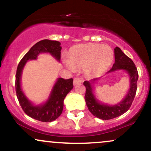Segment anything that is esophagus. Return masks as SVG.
I'll return each mask as SVG.
<instances>
[{
	"label": "esophagus",
	"instance_id": "1",
	"mask_svg": "<svg viewBox=\"0 0 151 151\" xmlns=\"http://www.w3.org/2000/svg\"><path fill=\"white\" fill-rule=\"evenodd\" d=\"M82 83V79H81V78H79V77H75L74 79V81H73V84L74 85H77V84H80Z\"/></svg>",
	"mask_w": 151,
	"mask_h": 151
}]
</instances>
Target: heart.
I'll return each instance as SVG.
<instances>
[{
	"mask_svg": "<svg viewBox=\"0 0 151 151\" xmlns=\"http://www.w3.org/2000/svg\"><path fill=\"white\" fill-rule=\"evenodd\" d=\"M114 60L110 47L100 44H84L74 46L68 53L66 65L71 70L84 68L88 75L98 76L107 70Z\"/></svg>",
	"mask_w": 151,
	"mask_h": 151,
	"instance_id": "1",
	"label": "heart"
}]
</instances>
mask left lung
<instances>
[{
  "mask_svg": "<svg viewBox=\"0 0 151 151\" xmlns=\"http://www.w3.org/2000/svg\"><path fill=\"white\" fill-rule=\"evenodd\" d=\"M115 62L113 67L109 72H114L118 70H124L128 72L130 76V88L125 99L122 101L114 106H109L100 103L95 98L92 92L91 83H93L97 79H93L92 82L84 81V86L86 87L85 101L89 111L94 116L102 119L109 120L114 119L126 113L132 104L133 99L136 93L137 81L138 79V73L137 68L131 58L122 52L120 48L116 47L114 49ZM108 72V73H109Z\"/></svg>",
  "mask_w": 151,
  "mask_h": 151,
  "instance_id": "obj_1",
  "label": "left lung"
}]
</instances>
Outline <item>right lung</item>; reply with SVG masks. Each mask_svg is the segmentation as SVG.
<instances>
[{
    "mask_svg": "<svg viewBox=\"0 0 151 151\" xmlns=\"http://www.w3.org/2000/svg\"><path fill=\"white\" fill-rule=\"evenodd\" d=\"M60 42L55 40H42L34 45L25 54L18 65L15 75V91L19 104L27 116L42 121L51 122L61 115L63 110L64 99L67 94L73 89V79H65L59 78L54 86L49 99L44 104L34 106L28 101L20 86V78L23 67L28 60H36L38 55L43 52H49L60 61L62 47Z\"/></svg>",
    "mask_w": 151,
    "mask_h": 151,
    "instance_id": "1",
    "label": "right lung"
}]
</instances>
